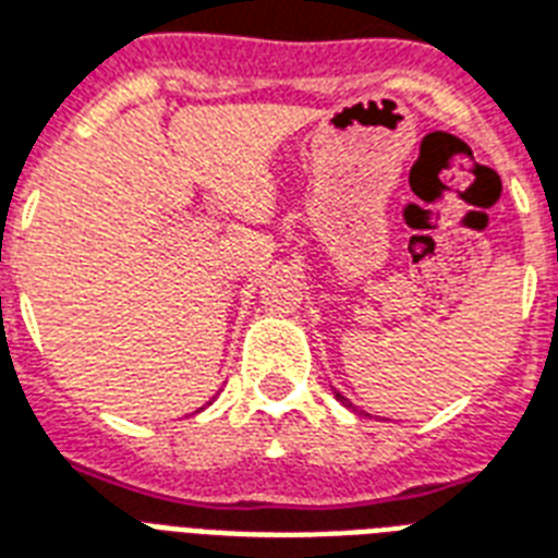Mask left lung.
I'll use <instances>...</instances> for the list:
<instances>
[{
	"label": "left lung",
	"instance_id": "left-lung-1",
	"mask_svg": "<svg viewBox=\"0 0 558 558\" xmlns=\"http://www.w3.org/2000/svg\"><path fill=\"white\" fill-rule=\"evenodd\" d=\"M335 399H338V401H340V404H343V408H352V410H355V404H352V401H349V399H347V396H340V392H338V390H335Z\"/></svg>",
	"mask_w": 558,
	"mask_h": 558
}]
</instances>
